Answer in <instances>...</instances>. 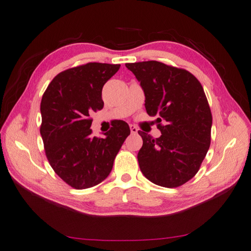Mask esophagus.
Instances as JSON below:
<instances>
[{"label": "esophagus", "instance_id": "obj_1", "mask_svg": "<svg viewBox=\"0 0 251 251\" xmlns=\"http://www.w3.org/2000/svg\"><path fill=\"white\" fill-rule=\"evenodd\" d=\"M130 130H131V133H132V134H136V133L138 132L137 126H135L134 125H130Z\"/></svg>", "mask_w": 251, "mask_h": 251}]
</instances>
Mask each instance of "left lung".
<instances>
[{"label": "left lung", "mask_w": 251, "mask_h": 251, "mask_svg": "<svg viewBox=\"0 0 251 251\" xmlns=\"http://www.w3.org/2000/svg\"><path fill=\"white\" fill-rule=\"evenodd\" d=\"M126 66L141 82L147 114L158 117L161 131L158 138L138 131L140 169L155 185L179 187L197 174L210 146L213 117L204 89L190 72L158 61Z\"/></svg>", "instance_id": "1"}]
</instances>
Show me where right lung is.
I'll use <instances>...</instances> for the list:
<instances>
[{
  "label": "right lung",
  "mask_w": 251,
  "mask_h": 251,
  "mask_svg": "<svg viewBox=\"0 0 251 251\" xmlns=\"http://www.w3.org/2000/svg\"><path fill=\"white\" fill-rule=\"evenodd\" d=\"M120 64L90 62L61 72L49 83L41 102V135L49 164L75 189L99 185L113 169L114 160L130 127L119 120L105 138L92 136L90 114L102 109V89Z\"/></svg>",
  "instance_id": "add662e5"
}]
</instances>
